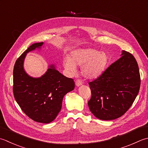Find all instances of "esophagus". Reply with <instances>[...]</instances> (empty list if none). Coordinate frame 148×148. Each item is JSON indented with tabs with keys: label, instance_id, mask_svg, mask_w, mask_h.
Instances as JSON below:
<instances>
[{
	"label": "esophagus",
	"instance_id": "esophagus-1",
	"mask_svg": "<svg viewBox=\"0 0 148 148\" xmlns=\"http://www.w3.org/2000/svg\"><path fill=\"white\" fill-rule=\"evenodd\" d=\"M75 84H76V86H81L82 85V82H81L80 80H79V79H77L76 81V82H75Z\"/></svg>",
	"mask_w": 148,
	"mask_h": 148
}]
</instances>
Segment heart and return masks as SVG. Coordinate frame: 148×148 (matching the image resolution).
I'll use <instances>...</instances> for the list:
<instances>
[{"label":"heart","mask_w":148,"mask_h":148,"mask_svg":"<svg viewBox=\"0 0 148 148\" xmlns=\"http://www.w3.org/2000/svg\"><path fill=\"white\" fill-rule=\"evenodd\" d=\"M108 56L103 51L94 49H79L72 51L69 57L63 61L64 68L71 74L76 72V66H81V73L88 79L99 77L105 71Z\"/></svg>","instance_id":"1"}]
</instances>
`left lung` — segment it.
<instances>
[{
  "mask_svg": "<svg viewBox=\"0 0 148 148\" xmlns=\"http://www.w3.org/2000/svg\"><path fill=\"white\" fill-rule=\"evenodd\" d=\"M121 58L88 84L92 97L88 105L95 117L110 121L122 116L134 102L140 86L134 56L123 51Z\"/></svg>",
  "mask_w": 148,
  "mask_h": 148,
  "instance_id": "left-lung-1",
  "label": "left lung"
}]
</instances>
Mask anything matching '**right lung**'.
Returning a JSON list of instances; mask_svg holds the SVG:
<instances>
[{
	"label": "right lung",
	"mask_w": 148,
	"mask_h": 148,
	"mask_svg": "<svg viewBox=\"0 0 148 148\" xmlns=\"http://www.w3.org/2000/svg\"><path fill=\"white\" fill-rule=\"evenodd\" d=\"M44 43L31 45L18 59L13 69V94L22 110L38 123H50L60 112L63 98L75 87L74 80L63 76L51 64L42 76L34 77L25 72L24 63L29 52L41 50Z\"/></svg>",
	"instance_id": "1"
}]
</instances>
